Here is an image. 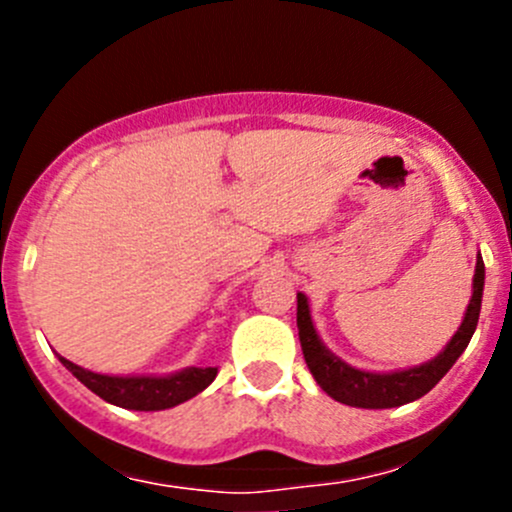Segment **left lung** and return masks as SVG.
I'll list each match as a JSON object with an SVG mask.
<instances>
[{
    "label": "left lung",
    "mask_w": 512,
    "mask_h": 512,
    "mask_svg": "<svg viewBox=\"0 0 512 512\" xmlns=\"http://www.w3.org/2000/svg\"><path fill=\"white\" fill-rule=\"evenodd\" d=\"M483 280L485 267L483 260L478 257L476 275H473V297L466 309L463 324L448 347L443 349L436 359L428 364L416 366V369L394 371V374H369V371L352 369L337 359L322 342H319L317 332H314L312 317H309L307 297L297 294V329L299 342H302V354L307 361L309 371L317 379V384L332 396L334 401H342L347 406H359V409H394V406H404L409 401L421 399L423 394L433 389L438 381L446 376V371L456 364L458 356L471 342L473 332L478 327L480 317V299H483Z\"/></svg>",
    "instance_id": "8db88e82"
}]
</instances>
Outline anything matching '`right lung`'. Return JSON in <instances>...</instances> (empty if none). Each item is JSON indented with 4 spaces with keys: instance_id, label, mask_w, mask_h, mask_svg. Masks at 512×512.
I'll return each instance as SVG.
<instances>
[{
    "instance_id": "1",
    "label": "right lung",
    "mask_w": 512,
    "mask_h": 512,
    "mask_svg": "<svg viewBox=\"0 0 512 512\" xmlns=\"http://www.w3.org/2000/svg\"><path fill=\"white\" fill-rule=\"evenodd\" d=\"M59 359L81 384L89 386L103 401L133 411H160L183 404L208 389L218 376L215 366H198V369L193 366V369H185L173 376H160V379H153V376H103L81 369L64 356Z\"/></svg>"
}]
</instances>
